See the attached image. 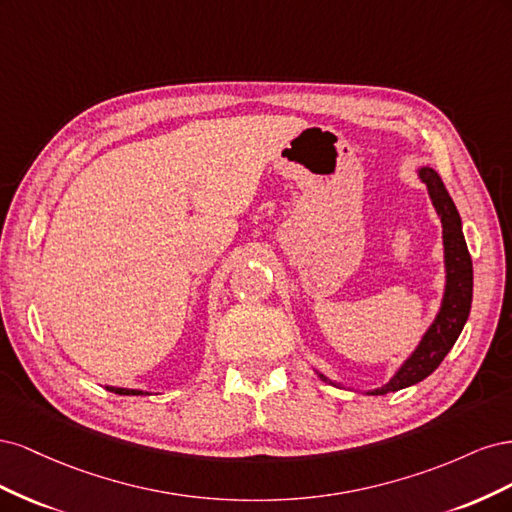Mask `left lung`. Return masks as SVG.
<instances>
[{
	"label": "left lung",
	"instance_id": "8db88e82",
	"mask_svg": "<svg viewBox=\"0 0 512 512\" xmlns=\"http://www.w3.org/2000/svg\"><path fill=\"white\" fill-rule=\"evenodd\" d=\"M418 177L427 185L431 203L436 207L440 222L444 228V262H446V290L442 307L429 327V331L423 335L421 344L412 352L410 359L399 367L397 374L389 384H384L382 389L369 391V395H386L395 393L399 389H406L416 382L425 380L429 374L438 369V365L444 361L457 342V337L470 316L472 305V258L468 252L466 239H463L461 230V218L457 213V207L453 198L448 196L440 175L433 168H421ZM322 380L331 382L318 374Z\"/></svg>",
	"mask_w": 512,
	"mask_h": 512
}]
</instances>
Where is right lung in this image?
Masks as SVG:
<instances>
[{
  "label": "right lung",
  "mask_w": 512,
  "mask_h": 512,
  "mask_svg": "<svg viewBox=\"0 0 512 512\" xmlns=\"http://www.w3.org/2000/svg\"><path fill=\"white\" fill-rule=\"evenodd\" d=\"M108 391H113L117 395H145L143 391H134V389H115V386H108Z\"/></svg>",
  "instance_id": "obj_1"
}]
</instances>
